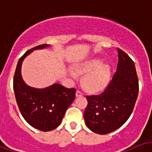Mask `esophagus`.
I'll list each match as a JSON object with an SVG mask.
<instances>
[{
	"label": "esophagus",
	"instance_id": "esophagus-1",
	"mask_svg": "<svg viewBox=\"0 0 152 152\" xmlns=\"http://www.w3.org/2000/svg\"><path fill=\"white\" fill-rule=\"evenodd\" d=\"M83 95V94L82 91H76V97H82Z\"/></svg>",
	"mask_w": 152,
	"mask_h": 152
}]
</instances>
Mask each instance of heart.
Returning a JSON list of instances; mask_svg holds the SVG:
<instances>
[{"mask_svg": "<svg viewBox=\"0 0 152 152\" xmlns=\"http://www.w3.org/2000/svg\"><path fill=\"white\" fill-rule=\"evenodd\" d=\"M75 69L77 75H84L83 78V87L91 93L102 91L110 81V65L102 63V60L100 58H94L78 64ZM76 74L73 71H69V75L73 79L77 78Z\"/></svg>", "mask_w": 152, "mask_h": 152, "instance_id": "heart-1", "label": "heart"}]
</instances>
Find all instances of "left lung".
Wrapping results in <instances>:
<instances>
[{"instance_id": "obj_1", "label": "left lung", "mask_w": 152, "mask_h": 152, "mask_svg": "<svg viewBox=\"0 0 152 152\" xmlns=\"http://www.w3.org/2000/svg\"><path fill=\"white\" fill-rule=\"evenodd\" d=\"M117 51V69L107 88L99 95L86 96L88 105L83 115L86 125L99 134L113 132L126 123L139 93L134 61L122 50Z\"/></svg>"}]
</instances>
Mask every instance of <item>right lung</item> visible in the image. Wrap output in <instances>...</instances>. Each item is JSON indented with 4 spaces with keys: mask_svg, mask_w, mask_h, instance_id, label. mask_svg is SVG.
I'll list each match as a JSON object with an SVG mask.
<instances>
[{
    "mask_svg": "<svg viewBox=\"0 0 152 152\" xmlns=\"http://www.w3.org/2000/svg\"><path fill=\"white\" fill-rule=\"evenodd\" d=\"M50 45H40L28 50L18 62L13 77V91L20 114L30 126L42 132H50L61 124L65 113L75 100L76 89L66 88L54 83L44 89L26 85L21 77V65L26 56L35 50Z\"/></svg>",
    "mask_w": 152,
    "mask_h": 152,
    "instance_id": "obj_1",
    "label": "right lung"
}]
</instances>
